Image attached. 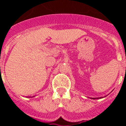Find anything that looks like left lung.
<instances>
[{
    "label": "left lung",
    "mask_w": 126,
    "mask_h": 126,
    "mask_svg": "<svg viewBox=\"0 0 126 126\" xmlns=\"http://www.w3.org/2000/svg\"><path fill=\"white\" fill-rule=\"evenodd\" d=\"M92 99H99V98H92Z\"/></svg>",
    "instance_id": "left-lung-1"
}]
</instances>
